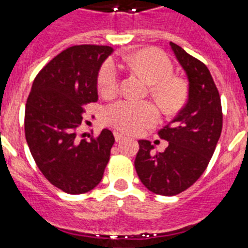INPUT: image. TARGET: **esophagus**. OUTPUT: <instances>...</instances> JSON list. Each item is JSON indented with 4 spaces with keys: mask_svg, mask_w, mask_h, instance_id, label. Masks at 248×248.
<instances>
[{
    "mask_svg": "<svg viewBox=\"0 0 248 248\" xmlns=\"http://www.w3.org/2000/svg\"><path fill=\"white\" fill-rule=\"evenodd\" d=\"M114 138H115V141H122L124 139V137L120 133H118V131H114Z\"/></svg>",
    "mask_w": 248,
    "mask_h": 248,
    "instance_id": "obj_1",
    "label": "esophagus"
}]
</instances>
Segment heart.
<instances>
[{"label": "heart", "instance_id": "obj_1", "mask_svg": "<svg viewBox=\"0 0 248 248\" xmlns=\"http://www.w3.org/2000/svg\"><path fill=\"white\" fill-rule=\"evenodd\" d=\"M126 64L150 83V93L165 110L180 108L185 99V85L174 78L171 59L157 49L140 50L126 58ZM98 87L103 95L109 97L119 88V72L111 61H107L98 74ZM104 122L108 125L126 133L138 134L150 128L159 119L157 108L150 102L119 100L104 110Z\"/></svg>", "mask_w": 248, "mask_h": 248}]
</instances>
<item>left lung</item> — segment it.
I'll return each instance as SVG.
<instances>
[{
    "instance_id": "obj_1",
    "label": "left lung",
    "mask_w": 248,
    "mask_h": 248,
    "mask_svg": "<svg viewBox=\"0 0 248 248\" xmlns=\"http://www.w3.org/2000/svg\"><path fill=\"white\" fill-rule=\"evenodd\" d=\"M177 61L189 79L185 107L170 124L157 131L169 141L163 153H153L154 145L139 140L134 165L140 181L151 192L174 196L189 189L202 175L222 130L221 99L211 73L198 58L170 42Z\"/></svg>"
}]
</instances>
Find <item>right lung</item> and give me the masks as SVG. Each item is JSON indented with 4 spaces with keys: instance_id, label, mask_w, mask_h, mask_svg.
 <instances>
[{
    "instance_id": "add662e5",
    "label": "right lung",
    "mask_w": 248,
    "mask_h": 248,
    "mask_svg": "<svg viewBox=\"0 0 248 248\" xmlns=\"http://www.w3.org/2000/svg\"><path fill=\"white\" fill-rule=\"evenodd\" d=\"M109 46H73L39 71L27 98L25 134L37 166L52 185L71 195L91 191L102 180L114 144L103 129L83 139L84 107L98 100V72Z\"/></svg>"
}]
</instances>
